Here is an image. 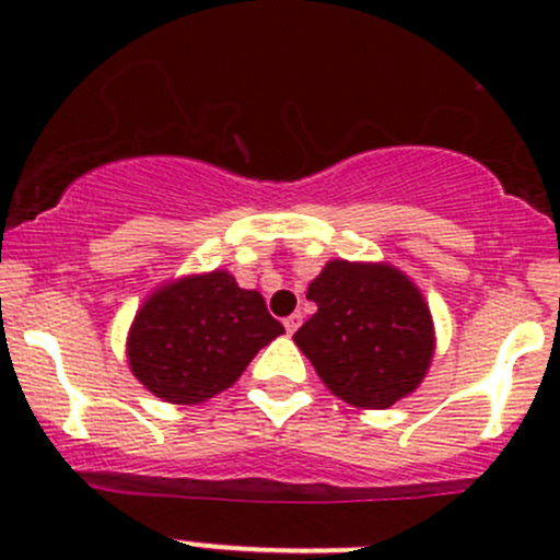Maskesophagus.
I'll list each match as a JSON object with an SVG mask.
<instances>
[{
    "mask_svg": "<svg viewBox=\"0 0 560 560\" xmlns=\"http://www.w3.org/2000/svg\"><path fill=\"white\" fill-rule=\"evenodd\" d=\"M284 327H287V332H290V336H292V332H295L298 327H301V314L287 316V319H284Z\"/></svg>",
    "mask_w": 560,
    "mask_h": 560,
    "instance_id": "esophagus-1",
    "label": "esophagus"
}]
</instances>
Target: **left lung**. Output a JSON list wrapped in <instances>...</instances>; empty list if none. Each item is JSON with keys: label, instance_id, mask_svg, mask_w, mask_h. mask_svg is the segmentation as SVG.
I'll return each instance as SVG.
<instances>
[{"label": "left lung", "instance_id": "8db88e82", "mask_svg": "<svg viewBox=\"0 0 560 560\" xmlns=\"http://www.w3.org/2000/svg\"><path fill=\"white\" fill-rule=\"evenodd\" d=\"M316 314L295 343L325 387L358 409L409 398L436 354V327L420 287L400 268L330 259L308 284Z\"/></svg>", "mask_w": 560, "mask_h": 560}]
</instances>
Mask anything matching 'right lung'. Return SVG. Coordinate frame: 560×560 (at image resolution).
<instances>
[{"mask_svg": "<svg viewBox=\"0 0 560 560\" xmlns=\"http://www.w3.org/2000/svg\"><path fill=\"white\" fill-rule=\"evenodd\" d=\"M284 327L230 270L178 276L149 292L127 332L135 380L167 404H206L241 380Z\"/></svg>", "mask_w": 560, "mask_h": 560, "instance_id": "right-lung-1", "label": "right lung"}]
</instances>
